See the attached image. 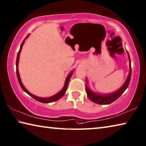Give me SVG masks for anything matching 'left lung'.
<instances>
[{"mask_svg":"<svg viewBox=\"0 0 146 146\" xmlns=\"http://www.w3.org/2000/svg\"><path fill=\"white\" fill-rule=\"evenodd\" d=\"M128 56V59H129V65H130V69H129V73L127 78H126L125 82H124L121 87L120 88L118 89L117 90L115 91V92L111 93H106V94H104V93H97L92 92L88 87V85L86 84V93L89 99L90 100H92L93 102L98 104H101V105H107V104H110L113 102L115 100H116L117 99L119 98L121 95L123 93H124L125 91L127 88L128 86V84L130 83V78H131V60L130 56H129V54L128 51H126ZM86 83L87 80H86Z\"/></svg>","mask_w":146,"mask_h":146,"instance_id":"8db88e82","label":"left lung"}]
</instances>
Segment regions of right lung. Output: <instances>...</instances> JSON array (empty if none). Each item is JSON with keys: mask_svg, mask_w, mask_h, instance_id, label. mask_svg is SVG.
<instances>
[{"mask_svg": "<svg viewBox=\"0 0 146 146\" xmlns=\"http://www.w3.org/2000/svg\"><path fill=\"white\" fill-rule=\"evenodd\" d=\"M29 34L27 35L25 39L23 40V42H22L20 46V50H19L18 54H17V58H16V75H17V78L18 79V82L19 83H20V86L21 87L22 90H23L25 92H26L27 94H29L30 97H32V98H34L35 100H36L37 101L40 102H42V103H51V102H55L58 100H59L60 98H61L64 95L65 93L66 92V90L67 89V86H68V82H69L70 79L71 78V76H72V74L74 72V70H72V72H70L69 74H68V75L67 76V78L65 79V84H64V86L63 87V88L58 93H57L56 94L54 95L53 96H51V97H37V96H35L34 95L32 94V93H30L28 90H27L25 86H23V83H22L21 80V78H20V74H19V71H18V63H19V60H20V54L21 53V49L23 48V46L25 43V39H27V38L29 37Z\"/></svg>", "mask_w": 146, "mask_h": 146, "instance_id": "add662e5", "label": "right lung"}]
</instances>
